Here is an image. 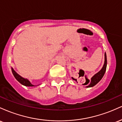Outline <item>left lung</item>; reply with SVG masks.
Listing matches in <instances>:
<instances>
[{
    "mask_svg": "<svg viewBox=\"0 0 122 122\" xmlns=\"http://www.w3.org/2000/svg\"><path fill=\"white\" fill-rule=\"evenodd\" d=\"M104 56H105L104 64V65H103V68H102V69L100 70L99 72L97 73L96 74H95V75L93 76V77H92L91 78V81L89 80V81H88V83L89 82V85H88V86H86V87H88H88H92V86H93L94 85H96V84H97L98 82L101 80V79H102V78H103V76H104L105 72H106V68H107V56H106V53H105ZM72 79H73L74 80L77 81V80L74 79L73 78H72ZM88 83L86 84H88Z\"/></svg>",
    "mask_w": 122,
    "mask_h": 122,
    "instance_id": "obj_1",
    "label": "left lung"
}]
</instances>
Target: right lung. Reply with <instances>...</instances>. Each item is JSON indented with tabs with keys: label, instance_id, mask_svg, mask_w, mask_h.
<instances>
[{
	"label": "right lung",
	"instance_id": "obj_1",
	"mask_svg": "<svg viewBox=\"0 0 122 122\" xmlns=\"http://www.w3.org/2000/svg\"><path fill=\"white\" fill-rule=\"evenodd\" d=\"M12 74H13V75L14 76L15 79L17 80L18 81L20 82V84H22V85H25V86H34V85H32L31 84V82L29 81L27 79H24V78L20 76H19L18 73H16L14 71V70L12 69Z\"/></svg>",
	"mask_w": 122,
	"mask_h": 122
}]
</instances>
